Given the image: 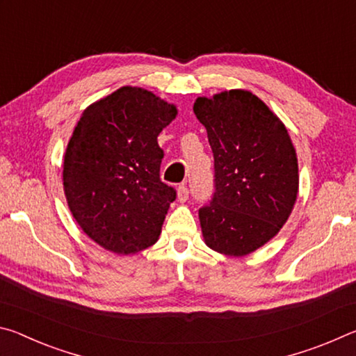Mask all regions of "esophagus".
Instances as JSON below:
<instances>
[{
    "label": "esophagus",
    "mask_w": 356,
    "mask_h": 356,
    "mask_svg": "<svg viewBox=\"0 0 356 356\" xmlns=\"http://www.w3.org/2000/svg\"><path fill=\"white\" fill-rule=\"evenodd\" d=\"M188 196H190L188 188H186L185 185H180L179 188H177V200H179V202H185L186 200H188Z\"/></svg>",
    "instance_id": "esophagus-1"
}]
</instances>
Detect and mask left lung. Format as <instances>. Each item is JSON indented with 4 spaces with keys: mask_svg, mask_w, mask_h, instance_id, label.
Listing matches in <instances>:
<instances>
[{
    "mask_svg": "<svg viewBox=\"0 0 356 356\" xmlns=\"http://www.w3.org/2000/svg\"><path fill=\"white\" fill-rule=\"evenodd\" d=\"M196 118L215 160V193L200 209L204 242L242 257L284 226L298 195V161L280 118L245 89L197 97Z\"/></svg>",
    "mask_w": 356,
    "mask_h": 356,
    "instance_id": "1",
    "label": "left lung"
}]
</instances>
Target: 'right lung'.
Segmentation results:
<instances>
[{"label":"right lung","mask_w":356,"mask_h":356,"mask_svg":"<svg viewBox=\"0 0 356 356\" xmlns=\"http://www.w3.org/2000/svg\"><path fill=\"white\" fill-rule=\"evenodd\" d=\"M177 116L147 89L124 86L83 111L64 155L67 206L83 232L116 254L154 245L176 190L160 180L156 136Z\"/></svg>","instance_id":"add662e5"}]
</instances>
